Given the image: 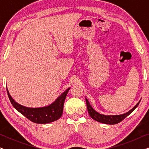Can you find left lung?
I'll list each match as a JSON object with an SVG mask.
<instances>
[{
	"label": "left lung",
	"mask_w": 149,
	"mask_h": 149,
	"mask_svg": "<svg viewBox=\"0 0 149 149\" xmlns=\"http://www.w3.org/2000/svg\"><path fill=\"white\" fill-rule=\"evenodd\" d=\"M86 100V104H87V111H88V113L90 115V117L92 118L93 119L95 120V121L100 122V123H105V124H110V125H114V124H117L119 122H121V121L125 119V118L130 115V113H132V111H134L136 107H138V104H139L140 102L139 101L137 103L135 107H134L133 109L130 110V111H128L127 113H126L125 114H123V115H101L95 111L94 109H93L92 107H91L90 104H89L88 100L85 98Z\"/></svg>",
	"instance_id": "8db88e82"
}]
</instances>
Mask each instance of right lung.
I'll return each instance as SVG.
<instances>
[{
	"mask_svg": "<svg viewBox=\"0 0 149 149\" xmlns=\"http://www.w3.org/2000/svg\"><path fill=\"white\" fill-rule=\"evenodd\" d=\"M69 89H66L52 104L41 108H28L19 104L12 98L7 89V90L10 102L17 111L34 123L45 124L56 121L62 115L64 101Z\"/></svg>",
	"mask_w": 149,
	"mask_h": 149,
	"instance_id": "1",
	"label": "right lung"
}]
</instances>
